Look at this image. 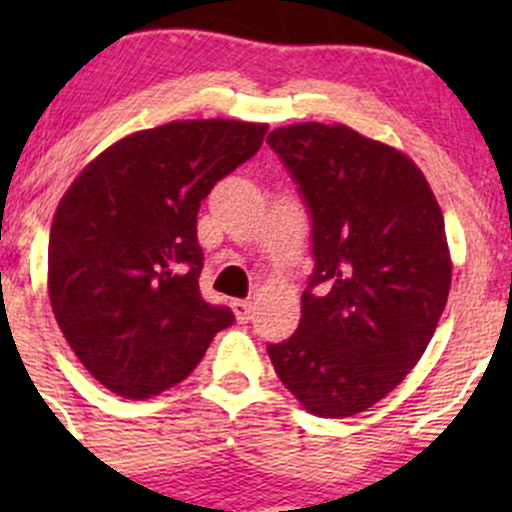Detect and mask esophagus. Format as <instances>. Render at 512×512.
<instances>
[{"label":"esophagus","mask_w":512,"mask_h":512,"mask_svg":"<svg viewBox=\"0 0 512 512\" xmlns=\"http://www.w3.org/2000/svg\"><path fill=\"white\" fill-rule=\"evenodd\" d=\"M232 309H235L237 322L245 324L252 319V302H247V299H237V302H232Z\"/></svg>","instance_id":"obj_1"}]
</instances>
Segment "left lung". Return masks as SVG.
Segmentation results:
<instances>
[{"instance_id":"8db88e82","label":"left lung","mask_w":512,"mask_h":512,"mask_svg":"<svg viewBox=\"0 0 512 512\" xmlns=\"http://www.w3.org/2000/svg\"><path fill=\"white\" fill-rule=\"evenodd\" d=\"M312 215L314 272L272 366L314 416L371 409L426 352L451 289L446 225L409 156L349 126L267 136Z\"/></svg>"}]
</instances>
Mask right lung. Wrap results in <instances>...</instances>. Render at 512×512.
<instances>
[{
    "instance_id": "add662e5",
    "label": "right lung",
    "mask_w": 512,
    "mask_h": 512,
    "mask_svg": "<svg viewBox=\"0 0 512 512\" xmlns=\"http://www.w3.org/2000/svg\"><path fill=\"white\" fill-rule=\"evenodd\" d=\"M265 133V123L227 118L138 131L91 160L61 198L49 235L51 309L113 394L170 389L235 322L200 294L198 210Z\"/></svg>"
}]
</instances>
